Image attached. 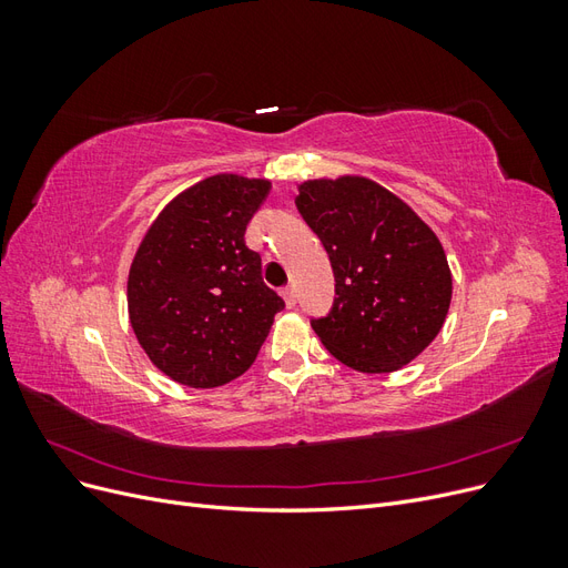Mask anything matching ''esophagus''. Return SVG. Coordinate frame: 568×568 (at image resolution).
<instances>
[{
	"label": "esophagus",
	"instance_id": "esophagus-1",
	"mask_svg": "<svg viewBox=\"0 0 568 568\" xmlns=\"http://www.w3.org/2000/svg\"><path fill=\"white\" fill-rule=\"evenodd\" d=\"M282 298L286 303V307H294L296 305V291H294V286H284L282 288Z\"/></svg>",
	"mask_w": 568,
	"mask_h": 568
}]
</instances>
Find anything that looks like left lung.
Masks as SVG:
<instances>
[{
    "label": "left lung",
    "mask_w": 568,
    "mask_h": 568,
    "mask_svg": "<svg viewBox=\"0 0 568 568\" xmlns=\"http://www.w3.org/2000/svg\"><path fill=\"white\" fill-rule=\"evenodd\" d=\"M296 205L334 270L329 313L311 320L326 351L367 374L415 359L453 298L436 234L398 196L359 178L305 182Z\"/></svg>",
    "instance_id": "obj_1"
}]
</instances>
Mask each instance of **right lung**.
Returning <instances> with one entry per match:
<instances>
[{
  "instance_id": "obj_1",
  "label": "right lung",
  "mask_w": 568,
  "mask_h": 568,
  "mask_svg": "<svg viewBox=\"0 0 568 568\" xmlns=\"http://www.w3.org/2000/svg\"><path fill=\"white\" fill-rule=\"evenodd\" d=\"M267 194L265 180L213 175L170 203L136 251L130 322L170 379L213 388L242 376L284 307L244 239Z\"/></svg>"
}]
</instances>
